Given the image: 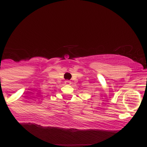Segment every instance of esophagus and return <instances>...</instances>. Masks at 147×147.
<instances>
[{"instance_id": "obj_1", "label": "esophagus", "mask_w": 147, "mask_h": 147, "mask_svg": "<svg viewBox=\"0 0 147 147\" xmlns=\"http://www.w3.org/2000/svg\"><path fill=\"white\" fill-rule=\"evenodd\" d=\"M65 84H66V85H70V84H71V82L69 80H66L65 81Z\"/></svg>"}]
</instances>
